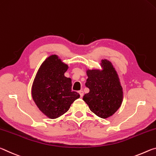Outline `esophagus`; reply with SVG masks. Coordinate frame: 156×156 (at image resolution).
Returning <instances> with one entry per match:
<instances>
[{
    "label": "esophagus",
    "instance_id": "obj_1",
    "mask_svg": "<svg viewBox=\"0 0 156 156\" xmlns=\"http://www.w3.org/2000/svg\"><path fill=\"white\" fill-rule=\"evenodd\" d=\"M79 93H80L81 98H82V97L83 96V90H80V91H79Z\"/></svg>",
    "mask_w": 156,
    "mask_h": 156
}]
</instances>
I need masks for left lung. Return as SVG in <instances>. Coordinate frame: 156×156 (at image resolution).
I'll use <instances>...</instances> for the list:
<instances>
[{
    "mask_svg": "<svg viewBox=\"0 0 156 156\" xmlns=\"http://www.w3.org/2000/svg\"><path fill=\"white\" fill-rule=\"evenodd\" d=\"M102 70L86 71L88 79L85 83L89 88L83 100L90 111L101 118H108L121 106L123 91L118 75L111 61L102 59Z\"/></svg>",
    "mask_w": 156,
    "mask_h": 156,
    "instance_id": "left-lung-1",
    "label": "left lung"
}]
</instances>
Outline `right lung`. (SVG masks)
I'll return each instance as SVG.
<instances>
[{"label":"right lung","mask_w":156,"mask_h":156,"mask_svg":"<svg viewBox=\"0 0 156 156\" xmlns=\"http://www.w3.org/2000/svg\"><path fill=\"white\" fill-rule=\"evenodd\" d=\"M68 68L57 55H51L43 61L36 75L32 96L36 105L50 119L67 112L80 94L72 91V80L64 76Z\"/></svg>","instance_id":"1"}]
</instances>
